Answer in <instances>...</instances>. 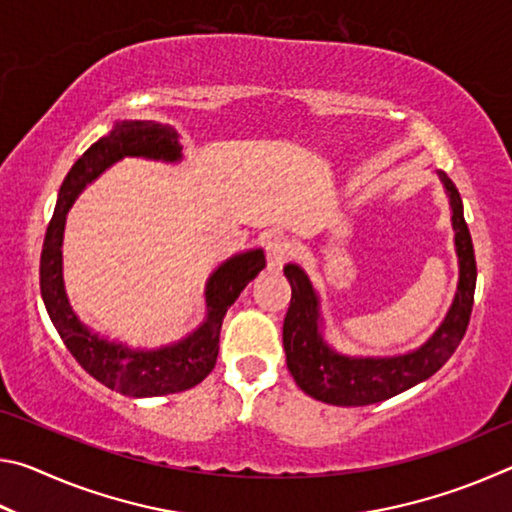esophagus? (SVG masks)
Returning <instances> with one entry per match:
<instances>
[{"label":"esophagus","instance_id":"obj_1","mask_svg":"<svg viewBox=\"0 0 512 512\" xmlns=\"http://www.w3.org/2000/svg\"><path fill=\"white\" fill-rule=\"evenodd\" d=\"M264 250H266V262L271 271H282V266L287 264L291 257V244L280 235L268 237L264 244Z\"/></svg>","mask_w":512,"mask_h":512}]
</instances>
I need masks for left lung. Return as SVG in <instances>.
Segmentation results:
<instances>
[{"label": "left lung", "mask_w": 512, "mask_h": 512, "mask_svg": "<svg viewBox=\"0 0 512 512\" xmlns=\"http://www.w3.org/2000/svg\"><path fill=\"white\" fill-rule=\"evenodd\" d=\"M440 178H443L449 203H452L461 280H458L454 305L443 325L420 350L393 359H352L329 350L318 334V300L307 275L293 264L284 266V275L291 284V302L282 327L287 368L296 384L314 400L334 406L384 402L388 397L429 379L433 372L445 366L447 359L461 345L474 305L476 259L458 189L445 173H440Z\"/></svg>", "instance_id": "obj_1"}]
</instances>
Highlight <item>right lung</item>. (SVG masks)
Masks as SVG:
<instances>
[{
	"mask_svg": "<svg viewBox=\"0 0 512 512\" xmlns=\"http://www.w3.org/2000/svg\"><path fill=\"white\" fill-rule=\"evenodd\" d=\"M178 133L155 121H121L108 137H101L85 151L60 187L54 216H51L40 255V291L60 339L81 363V368L103 386L121 395L153 397L187 391L210 375L219 357V336L223 316L246 284L264 268L262 250L237 255L216 268L207 282V320L192 336L171 348L135 352L90 334L69 307L60 268L65 214L81 189L124 155H144L155 160L180 158Z\"/></svg>",
	"mask_w": 512,
	"mask_h": 512,
	"instance_id": "right-lung-1",
	"label": "right lung"
}]
</instances>
